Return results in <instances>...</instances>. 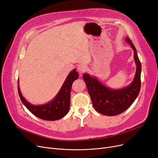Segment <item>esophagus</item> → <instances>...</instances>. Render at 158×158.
<instances>
[{
    "mask_svg": "<svg viewBox=\"0 0 158 158\" xmlns=\"http://www.w3.org/2000/svg\"><path fill=\"white\" fill-rule=\"evenodd\" d=\"M87 69V66L86 64H79L77 66V70L80 72V73H82L86 70Z\"/></svg>",
    "mask_w": 158,
    "mask_h": 158,
    "instance_id": "34e87169",
    "label": "esophagus"
}]
</instances>
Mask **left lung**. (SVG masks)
<instances>
[{"label": "left lung", "instance_id": "8db88e82", "mask_svg": "<svg viewBox=\"0 0 158 158\" xmlns=\"http://www.w3.org/2000/svg\"><path fill=\"white\" fill-rule=\"evenodd\" d=\"M126 41L133 50L136 64L134 79L129 86L121 89H111L102 84L95 76L86 73L82 76L95 110L104 115L114 116L124 112L135 102L139 93L142 64L131 40L126 37Z\"/></svg>", "mask_w": 158, "mask_h": 158}]
</instances>
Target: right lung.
<instances>
[{
    "instance_id": "add662e5",
    "label": "right lung",
    "mask_w": 158,
    "mask_h": 158,
    "mask_svg": "<svg viewBox=\"0 0 158 158\" xmlns=\"http://www.w3.org/2000/svg\"><path fill=\"white\" fill-rule=\"evenodd\" d=\"M79 78L76 69L72 70L66 78L59 92L49 102L41 105H33L25 98L20 89L19 79H18V92L23 105L36 117L45 120H59L67 114L70 110V92L73 82Z\"/></svg>"
}]
</instances>
